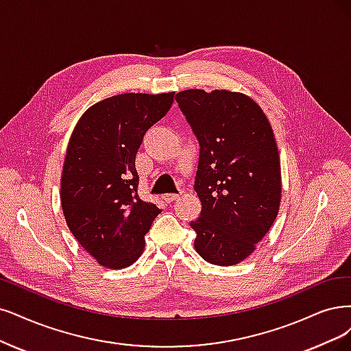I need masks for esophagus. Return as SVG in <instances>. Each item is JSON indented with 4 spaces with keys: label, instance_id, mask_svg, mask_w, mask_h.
I'll return each instance as SVG.
<instances>
[{
    "label": "esophagus",
    "instance_id": "1",
    "mask_svg": "<svg viewBox=\"0 0 351 351\" xmlns=\"http://www.w3.org/2000/svg\"><path fill=\"white\" fill-rule=\"evenodd\" d=\"M179 197H180L179 193H165L163 199H165L166 202H173V201H176Z\"/></svg>",
    "mask_w": 351,
    "mask_h": 351
}]
</instances>
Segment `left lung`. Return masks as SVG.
<instances>
[{"instance_id":"8db88e82","label":"left lung","mask_w":351,"mask_h":351,"mask_svg":"<svg viewBox=\"0 0 351 351\" xmlns=\"http://www.w3.org/2000/svg\"><path fill=\"white\" fill-rule=\"evenodd\" d=\"M176 102L199 143L193 189L202 204L195 249L208 263L237 265L274 224L280 162L265 112L244 94L186 89Z\"/></svg>"}]
</instances>
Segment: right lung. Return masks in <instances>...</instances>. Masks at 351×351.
Returning <instances> with one entry per match:
<instances>
[{
  "instance_id": "1",
  "label": "right lung",
  "mask_w": 351,
  "mask_h": 351,
  "mask_svg": "<svg viewBox=\"0 0 351 351\" xmlns=\"http://www.w3.org/2000/svg\"><path fill=\"white\" fill-rule=\"evenodd\" d=\"M173 95L110 97L88 108L73 128L60 180L62 210L73 237L102 266L134 263L162 211L138 197L136 154Z\"/></svg>"
}]
</instances>
